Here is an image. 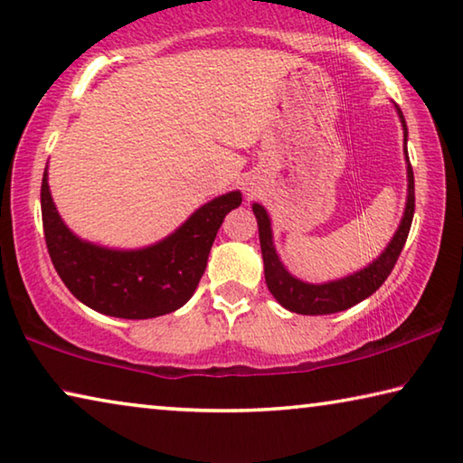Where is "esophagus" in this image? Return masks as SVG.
<instances>
[{
    "mask_svg": "<svg viewBox=\"0 0 463 463\" xmlns=\"http://www.w3.org/2000/svg\"><path fill=\"white\" fill-rule=\"evenodd\" d=\"M255 192H258V189H255L253 183H245V194H247V195H253Z\"/></svg>",
    "mask_w": 463,
    "mask_h": 463,
    "instance_id": "34e87169",
    "label": "esophagus"
}]
</instances>
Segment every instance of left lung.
I'll return each instance as SVG.
<instances>
[{
    "mask_svg": "<svg viewBox=\"0 0 463 463\" xmlns=\"http://www.w3.org/2000/svg\"><path fill=\"white\" fill-rule=\"evenodd\" d=\"M395 111L402 121L403 128V142H408V128L406 119L395 105ZM406 152V171H408V197L406 208H403V216L400 220L398 231H395L390 245L379 258L369 263V266L354 271V274L344 276L340 280H332L326 284H309L298 280L284 268V263L278 258V251L274 247V234H271V222L266 208L261 203H253V214L258 218L260 226V245H261V258H263V274H266V284L274 298L280 303L284 309L300 315H329L337 311H346L352 305L361 303L366 297H371L381 284L387 280L392 269L398 261L403 245H406L410 226H412L414 218V173L412 165H410L408 150Z\"/></svg>",
    "mask_w": 463,
    "mask_h": 463,
    "instance_id": "obj_1",
    "label": "left lung"
}]
</instances>
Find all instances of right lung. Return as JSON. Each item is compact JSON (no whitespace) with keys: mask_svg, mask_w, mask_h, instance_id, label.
Instances as JSON below:
<instances>
[{"mask_svg":"<svg viewBox=\"0 0 463 463\" xmlns=\"http://www.w3.org/2000/svg\"><path fill=\"white\" fill-rule=\"evenodd\" d=\"M47 168L41 185L43 231L57 274L80 303L121 319L177 311L200 284L224 216L243 202L229 192L197 208L177 231L144 249H109L76 237L57 212Z\"/></svg>","mask_w":463,"mask_h":463,"instance_id":"add662e5","label":"right lung"}]
</instances>
